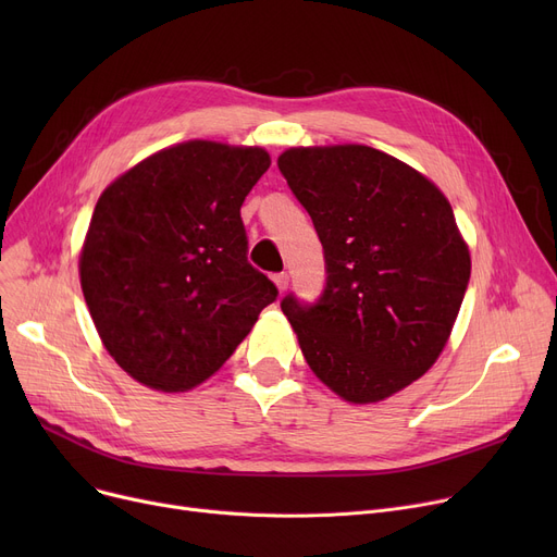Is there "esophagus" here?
<instances>
[{
  "mask_svg": "<svg viewBox=\"0 0 557 557\" xmlns=\"http://www.w3.org/2000/svg\"><path fill=\"white\" fill-rule=\"evenodd\" d=\"M273 282H275L280 294H284L286 286H288V275H286V273H277V275H273Z\"/></svg>",
  "mask_w": 557,
  "mask_h": 557,
  "instance_id": "34e87169",
  "label": "esophagus"
}]
</instances>
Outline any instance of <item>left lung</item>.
Segmentation results:
<instances>
[{"instance_id": "8db88e82", "label": "left lung", "mask_w": 557, "mask_h": 557, "mask_svg": "<svg viewBox=\"0 0 557 557\" xmlns=\"http://www.w3.org/2000/svg\"><path fill=\"white\" fill-rule=\"evenodd\" d=\"M277 166L325 248L318 305L282 300L305 361L349 404L411 386L443 355L472 257L447 196L363 144L290 146Z\"/></svg>"}]
</instances>
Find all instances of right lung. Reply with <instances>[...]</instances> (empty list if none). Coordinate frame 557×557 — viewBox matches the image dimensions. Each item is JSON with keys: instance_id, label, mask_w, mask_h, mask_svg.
I'll list each match as a JSON object with an SVG mask.
<instances>
[{"instance_id": "right-lung-1", "label": "right lung", "mask_w": 557, "mask_h": 557, "mask_svg": "<svg viewBox=\"0 0 557 557\" xmlns=\"http://www.w3.org/2000/svg\"><path fill=\"white\" fill-rule=\"evenodd\" d=\"M271 156L189 139L103 189L78 275L108 355L135 382L187 393L219 372L277 298L248 259L242 205Z\"/></svg>"}]
</instances>
